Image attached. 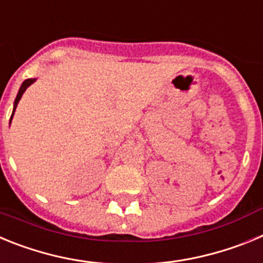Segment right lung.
<instances>
[{"instance_id":"right-lung-1","label":"right lung","mask_w":263,"mask_h":263,"mask_svg":"<svg viewBox=\"0 0 263 263\" xmlns=\"http://www.w3.org/2000/svg\"><path fill=\"white\" fill-rule=\"evenodd\" d=\"M34 81H35V79H27V80H25L22 83V85H21V88H20V92H18L17 97H15V101H14V109H13V113H11L10 120H11V118H13L14 110H15V108H17V105H18V103H20V100H21V97H22L23 92H25V90L27 89V87H29V85H31L32 83H34Z\"/></svg>"}]
</instances>
